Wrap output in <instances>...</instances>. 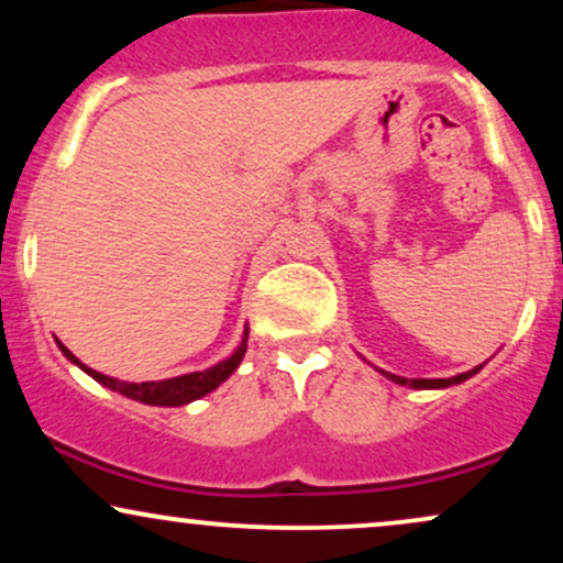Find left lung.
Masks as SVG:
<instances>
[{
	"label": "left lung",
	"mask_w": 563,
	"mask_h": 563,
	"mask_svg": "<svg viewBox=\"0 0 563 563\" xmlns=\"http://www.w3.org/2000/svg\"><path fill=\"white\" fill-rule=\"evenodd\" d=\"M479 371H482V365H476L474 371L457 373V376H452V378H402V376H394V373H386V371H378V373H384V376L389 378V380H394V384L410 386V389H448V386L463 384V380H468L471 376H476V373H479Z\"/></svg>",
	"instance_id": "8db88e82"
}]
</instances>
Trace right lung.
I'll list each match as a JSON object with an SVG mask.
<instances>
[{
  "instance_id": "right-lung-1",
  "label": "right lung",
  "mask_w": 563,
  "mask_h": 563,
  "mask_svg": "<svg viewBox=\"0 0 563 563\" xmlns=\"http://www.w3.org/2000/svg\"><path fill=\"white\" fill-rule=\"evenodd\" d=\"M245 341H249V328H245L241 346H238L235 352L230 354V357H224L222 363L206 367V371H198V373H185V376H177V378L142 380V384H129V380L102 376V373H97V371H92V367L79 363V360H76L74 354H70L68 349L60 344V341H57V346H60V352L66 354L70 363L79 365L81 371L87 373V376H92L97 380V384H102V386H108V389L124 394V397L134 399V402L158 405V407H179V405L192 402V399L206 397V394L214 391L219 384H224V380H228L232 373H235V367L241 365V360L245 354Z\"/></svg>"
}]
</instances>
